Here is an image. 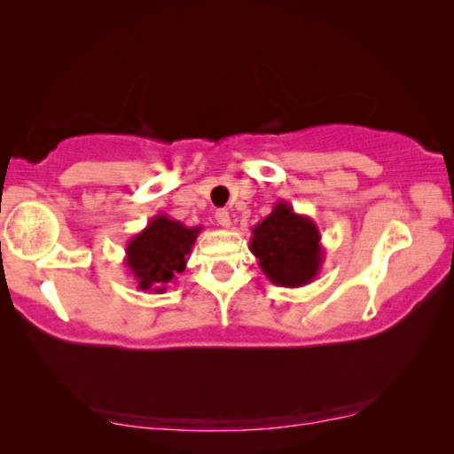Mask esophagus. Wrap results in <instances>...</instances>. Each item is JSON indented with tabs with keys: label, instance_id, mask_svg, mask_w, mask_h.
<instances>
[{
	"label": "esophagus",
	"instance_id": "34e87169",
	"mask_svg": "<svg viewBox=\"0 0 454 454\" xmlns=\"http://www.w3.org/2000/svg\"><path fill=\"white\" fill-rule=\"evenodd\" d=\"M215 222H218L222 228H228L230 226V214L226 210H218V212H215Z\"/></svg>",
	"mask_w": 454,
	"mask_h": 454
}]
</instances>
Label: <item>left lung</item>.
I'll return each instance as SVG.
<instances>
[{
	"label": "left lung",
	"instance_id": "left-lung-1",
	"mask_svg": "<svg viewBox=\"0 0 454 454\" xmlns=\"http://www.w3.org/2000/svg\"><path fill=\"white\" fill-rule=\"evenodd\" d=\"M250 253L272 285L289 289L313 283L325 258L317 224L294 212L285 200L277 201L272 212L253 228Z\"/></svg>",
	"mask_w": 454,
	"mask_h": 454
}]
</instances>
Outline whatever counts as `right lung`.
I'll return each mask as SVG.
<instances>
[{
    "instance_id": "1",
    "label": "right lung",
    "mask_w": 454,
    "mask_h": 454,
    "mask_svg": "<svg viewBox=\"0 0 454 454\" xmlns=\"http://www.w3.org/2000/svg\"><path fill=\"white\" fill-rule=\"evenodd\" d=\"M201 226H185L168 214H157L127 242L125 266L137 289L161 294L185 269Z\"/></svg>"
}]
</instances>
